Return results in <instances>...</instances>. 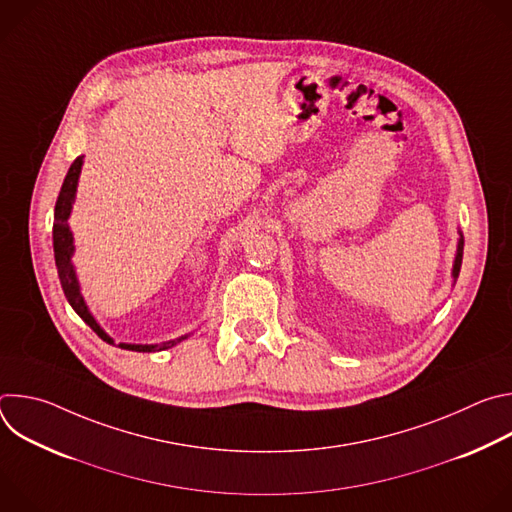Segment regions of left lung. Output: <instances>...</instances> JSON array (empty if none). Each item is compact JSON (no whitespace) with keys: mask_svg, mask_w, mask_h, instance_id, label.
<instances>
[{"mask_svg":"<svg viewBox=\"0 0 512 512\" xmlns=\"http://www.w3.org/2000/svg\"><path fill=\"white\" fill-rule=\"evenodd\" d=\"M462 255H464V237H462V233H460V239H458V251H456V259H454V269H452V277H454V281H456V279H458V275H460Z\"/></svg>","mask_w":512,"mask_h":512,"instance_id":"1","label":"left lung"}]
</instances>
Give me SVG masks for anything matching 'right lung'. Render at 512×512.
I'll use <instances>...</instances> for the list:
<instances>
[{"label":"right lung","instance_id":"add662e5","mask_svg":"<svg viewBox=\"0 0 512 512\" xmlns=\"http://www.w3.org/2000/svg\"><path fill=\"white\" fill-rule=\"evenodd\" d=\"M81 168H83V156H79L75 162L70 164L68 174L62 182L56 206H54V227H52L54 261H56L62 291H64L68 304L72 306V310H75L85 320V324L91 326V330L101 340H105L107 344H113V338L97 324V320L89 312V308L85 304V298L81 294V285H79V279H77V273H75V265H72V261H70L72 253H75V245H72V233L68 229V216H70V210H72V202H75ZM184 338H188V334L180 336V338H174V340H168V342H160V344H125V342H119V348L133 350V352H158V350H166V348L176 346Z\"/></svg>","mask_w":512,"mask_h":512}]
</instances>
